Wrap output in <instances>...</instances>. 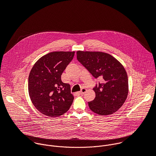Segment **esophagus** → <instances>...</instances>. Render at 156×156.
I'll list each match as a JSON object with an SVG mask.
<instances>
[{
    "mask_svg": "<svg viewBox=\"0 0 156 156\" xmlns=\"http://www.w3.org/2000/svg\"><path fill=\"white\" fill-rule=\"evenodd\" d=\"M86 89L83 87V88H82V89H81V91L79 92V93H80V94H83L85 93H86Z\"/></svg>",
    "mask_w": 156,
    "mask_h": 156,
    "instance_id": "esophagus-1",
    "label": "esophagus"
}]
</instances>
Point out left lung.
I'll use <instances>...</instances> for the list:
<instances>
[{"label": "left lung", "instance_id": "left-lung-1", "mask_svg": "<svg viewBox=\"0 0 156 156\" xmlns=\"http://www.w3.org/2000/svg\"><path fill=\"white\" fill-rule=\"evenodd\" d=\"M78 61L94 78L101 80L93 90L96 98L90 108L100 115L112 114L123 105L128 93V81L123 65L114 57L101 52L76 53Z\"/></svg>", "mask_w": 156, "mask_h": 156}]
</instances>
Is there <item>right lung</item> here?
<instances>
[{"mask_svg": "<svg viewBox=\"0 0 156 156\" xmlns=\"http://www.w3.org/2000/svg\"><path fill=\"white\" fill-rule=\"evenodd\" d=\"M75 52H53L39 58L28 78V91L34 107L42 114L55 117L66 113L74 97L70 85L61 75L73 60Z\"/></svg>", "mask_w": 156, "mask_h": 156, "instance_id": "add662e5", "label": "right lung"}]
</instances>
